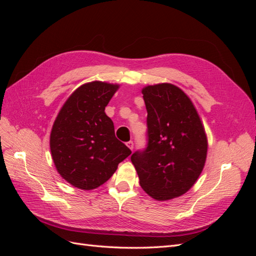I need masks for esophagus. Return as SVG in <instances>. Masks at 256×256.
I'll return each mask as SVG.
<instances>
[{
  "label": "esophagus",
  "instance_id": "esophagus-1",
  "mask_svg": "<svg viewBox=\"0 0 256 256\" xmlns=\"http://www.w3.org/2000/svg\"><path fill=\"white\" fill-rule=\"evenodd\" d=\"M126 144H127V146L129 147V148H130L131 150H134V142H132V141H129V142H127Z\"/></svg>",
  "mask_w": 256,
  "mask_h": 256
}]
</instances>
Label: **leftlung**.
Segmentation results:
<instances>
[{
  "mask_svg": "<svg viewBox=\"0 0 256 256\" xmlns=\"http://www.w3.org/2000/svg\"><path fill=\"white\" fill-rule=\"evenodd\" d=\"M147 110V147L131 161L142 189L157 200L182 196L198 180L207 156V138L190 98L171 83L142 90Z\"/></svg>",
  "mask_w": 256,
  "mask_h": 256,
  "instance_id": "obj_1",
  "label": "left lung"
}]
</instances>
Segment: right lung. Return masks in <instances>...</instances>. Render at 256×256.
<instances>
[{"label": "right lung", "mask_w": 256, "mask_h": 256, "mask_svg": "<svg viewBox=\"0 0 256 256\" xmlns=\"http://www.w3.org/2000/svg\"><path fill=\"white\" fill-rule=\"evenodd\" d=\"M118 84L102 81L76 88L60 110L50 134L58 174L74 187L96 189L114 174L131 150L118 140L106 106Z\"/></svg>", "instance_id": "obj_1"}]
</instances>
